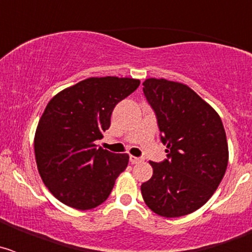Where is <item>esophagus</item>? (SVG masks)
<instances>
[{
  "instance_id": "esophagus-1",
  "label": "esophagus",
  "mask_w": 252,
  "mask_h": 252,
  "mask_svg": "<svg viewBox=\"0 0 252 252\" xmlns=\"http://www.w3.org/2000/svg\"><path fill=\"white\" fill-rule=\"evenodd\" d=\"M142 158H137V157H133V155H131L130 157V161L131 164H137V162H141L142 161Z\"/></svg>"
}]
</instances>
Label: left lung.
<instances>
[{"instance_id": "8db88e82", "label": "left lung", "mask_w": 252, "mask_h": 252, "mask_svg": "<svg viewBox=\"0 0 252 252\" xmlns=\"http://www.w3.org/2000/svg\"><path fill=\"white\" fill-rule=\"evenodd\" d=\"M144 94L157 115L168 159L150 161L153 177L141 184L146 206L166 218L201 208L216 192L228 164L221 117L188 86L149 78Z\"/></svg>"}]
</instances>
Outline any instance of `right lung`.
Masks as SVG:
<instances>
[{
	"label": "right lung",
	"instance_id": "right-lung-1",
	"mask_svg": "<svg viewBox=\"0 0 252 252\" xmlns=\"http://www.w3.org/2000/svg\"><path fill=\"white\" fill-rule=\"evenodd\" d=\"M139 86L133 78L92 77L49 101L35 132V159L44 184L62 203L86 211L108 198L128 155L97 148L95 141L110 127L116 104Z\"/></svg>",
	"mask_w": 252,
	"mask_h": 252
}]
</instances>
